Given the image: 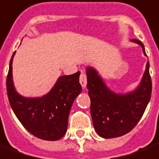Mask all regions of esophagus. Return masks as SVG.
I'll list each match as a JSON object with an SVG mask.
<instances>
[{
	"label": "esophagus",
	"instance_id": "34e87169",
	"mask_svg": "<svg viewBox=\"0 0 159 159\" xmlns=\"http://www.w3.org/2000/svg\"><path fill=\"white\" fill-rule=\"evenodd\" d=\"M80 82L81 84L82 87L83 88H85L86 86V84H87V79H86V74L85 73H82L80 76Z\"/></svg>",
	"mask_w": 159,
	"mask_h": 159
}]
</instances>
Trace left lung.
<instances>
[{
    "mask_svg": "<svg viewBox=\"0 0 159 159\" xmlns=\"http://www.w3.org/2000/svg\"><path fill=\"white\" fill-rule=\"evenodd\" d=\"M131 42L139 44L146 56L143 43L137 39ZM149 61L141 80L134 90L116 93L107 86L95 67H86L88 94L91 98V115L97 134L102 138L111 139L128 134L139 122L152 95V80Z\"/></svg>",
    "mask_w": 159,
    "mask_h": 159,
    "instance_id": "obj_1",
    "label": "left lung"
}]
</instances>
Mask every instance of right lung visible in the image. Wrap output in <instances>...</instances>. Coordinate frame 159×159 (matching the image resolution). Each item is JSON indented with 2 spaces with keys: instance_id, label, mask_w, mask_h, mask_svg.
<instances>
[{
  "instance_id": "right-lung-1",
  "label": "right lung",
  "mask_w": 159,
  "mask_h": 159,
  "mask_svg": "<svg viewBox=\"0 0 159 159\" xmlns=\"http://www.w3.org/2000/svg\"><path fill=\"white\" fill-rule=\"evenodd\" d=\"M15 52L10 60L7 77V92L11 108L31 134L44 140H58L67 132L71 108L82 91L80 84V72L60 76L45 95L24 97L17 92L13 84V60Z\"/></svg>"
}]
</instances>
